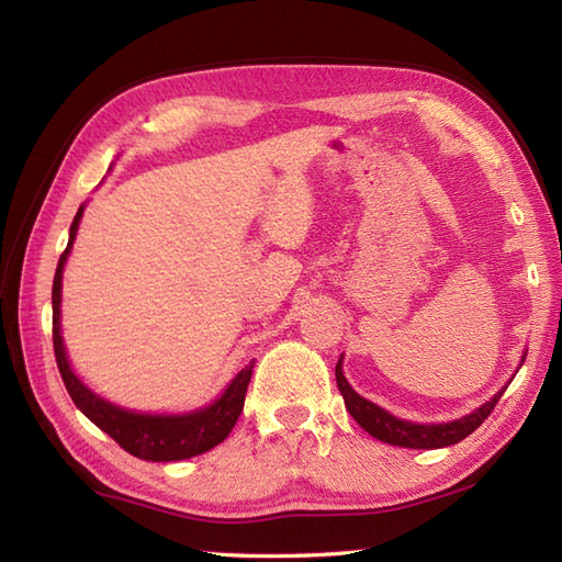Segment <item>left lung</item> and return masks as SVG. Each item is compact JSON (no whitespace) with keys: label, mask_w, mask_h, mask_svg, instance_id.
Wrapping results in <instances>:
<instances>
[{"label":"left lung","mask_w":562,"mask_h":562,"mask_svg":"<svg viewBox=\"0 0 562 562\" xmlns=\"http://www.w3.org/2000/svg\"><path fill=\"white\" fill-rule=\"evenodd\" d=\"M342 357L336 364V379H338V389L342 393L345 408L350 411L357 423L367 429L369 435L386 441V445L393 447H408V449H441V447H451L457 441L469 437L473 429H479L483 420H487V415L493 413L497 405L499 396L505 391H499L497 396H493L487 403H483L479 411H473L471 415L461 417V420L453 423H441V425H417L401 420V417H393L384 408H379L376 403L362 398L360 393H355V389L348 384V379L342 374Z\"/></svg>","instance_id":"left-lung-1"}]
</instances>
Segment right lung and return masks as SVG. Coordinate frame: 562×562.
Listing matches in <instances>:
<instances>
[{"mask_svg":"<svg viewBox=\"0 0 562 562\" xmlns=\"http://www.w3.org/2000/svg\"><path fill=\"white\" fill-rule=\"evenodd\" d=\"M81 212L83 207H79L75 222L69 226V244L63 250V256H59L53 280V348L59 376H63L71 401H75L77 408L87 415L93 425L101 427L105 435H111L117 445L137 459L181 461L210 451L212 447H217L220 441L229 437L238 415L244 411V398L250 374H254V362L234 376L232 384L222 393V398L207 405V408L188 415H142L123 411L117 408V405L99 398L97 393H91L75 376V372H71L65 355L63 336H59V292H63V268L69 256V248L75 244Z\"/></svg>","mask_w":562,"mask_h":562,"instance_id":"right-lung-1","label":"right lung"}]
</instances>
